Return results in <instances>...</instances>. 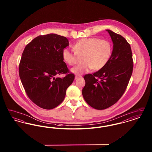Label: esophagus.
I'll use <instances>...</instances> for the list:
<instances>
[{"mask_svg": "<svg viewBox=\"0 0 152 152\" xmlns=\"http://www.w3.org/2000/svg\"><path fill=\"white\" fill-rule=\"evenodd\" d=\"M79 78H82V76H81L80 75H76L75 76V79H78Z\"/></svg>", "mask_w": 152, "mask_h": 152, "instance_id": "obj_1", "label": "esophagus"}]
</instances>
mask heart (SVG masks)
<instances>
[{
    "label": "heart",
    "instance_id": "1",
    "mask_svg": "<svg viewBox=\"0 0 152 152\" xmlns=\"http://www.w3.org/2000/svg\"><path fill=\"white\" fill-rule=\"evenodd\" d=\"M75 51L65 48L62 52L63 59L69 65H74L77 55L81 56L82 63L71 69L72 72L81 75L91 69L99 71L108 63L112 52V46L108 40L98 37L83 38L73 46Z\"/></svg>",
    "mask_w": 152,
    "mask_h": 152
}]
</instances>
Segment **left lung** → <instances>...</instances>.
<instances>
[{"mask_svg": "<svg viewBox=\"0 0 152 152\" xmlns=\"http://www.w3.org/2000/svg\"><path fill=\"white\" fill-rule=\"evenodd\" d=\"M113 43L110 60L103 68L84 76L86 85L82 94L92 108L102 110L114 105L121 97L133 68L130 44L119 34L107 29Z\"/></svg>", "mask_w": 152, "mask_h": 152, "instance_id": "8db88e82", "label": "left lung"}]
</instances>
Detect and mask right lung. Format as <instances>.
I'll return each mask as SVG.
<instances>
[{
	"mask_svg": "<svg viewBox=\"0 0 152 152\" xmlns=\"http://www.w3.org/2000/svg\"><path fill=\"white\" fill-rule=\"evenodd\" d=\"M68 45L64 36L50 34L35 37L22 53L19 73L23 86L29 99L42 108L51 109L60 105L74 80L75 75L62 56ZM61 74L66 76L58 78Z\"/></svg>",
	"mask_w": 152,
	"mask_h": 152,
	"instance_id": "1",
	"label": "right lung"
}]
</instances>
